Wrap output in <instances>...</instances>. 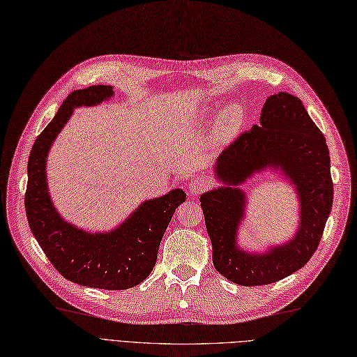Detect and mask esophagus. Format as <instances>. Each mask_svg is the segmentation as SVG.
I'll return each mask as SVG.
<instances>
[{
    "label": "esophagus",
    "mask_w": 357,
    "mask_h": 357,
    "mask_svg": "<svg viewBox=\"0 0 357 357\" xmlns=\"http://www.w3.org/2000/svg\"><path fill=\"white\" fill-rule=\"evenodd\" d=\"M208 180L204 178V177H196V178H192L188 184V189H189V193L190 195H199L202 193L205 189H208Z\"/></svg>",
    "instance_id": "obj_1"
}]
</instances>
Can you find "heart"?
I'll return each mask as SVG.
<instances>
[{"label": "heart", "mask_w": 357, "mask_h": 357, "mask_svg": "<svg viewBox=\"0 0 357 357\" xmlns=\"http://www.w3.org/2000/svg\"><path fill=\"white\" fill-rule=\"evenodd\" d=\"M245 122V109L233 103L226 106L217 116V121L213 128V143L218 146H225L235 140L243 127Z\"/></svg>", "instance_id": "obj_1"}]
</instances>
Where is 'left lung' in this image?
Returning <instances> with one entry per match:
<instances>
[{
  "instance_id": "left-lung-1",
  "label": "left lung",
  "mask_w": 357,
  "mask_h": 357,
  "mask_svg": "<svg viewBox=\"0 0 357 357\" xmlns=\"http://www.w3.org/2000/svg\"><path fill=\"white\" fill-rule=\"evenodd\" d=\"M267 167L279 169L296 188L299 229L288 243L266 253H248L237 245L246 204V195L237 186ZM214 176L223 186L201 195L199 202L217 272L233 284L257 287L273 284L305 266L322 239L334 186L326 140L298 97L288 93L267 97L260 124L221 152Z\"/></svg>"
}]
</instances>
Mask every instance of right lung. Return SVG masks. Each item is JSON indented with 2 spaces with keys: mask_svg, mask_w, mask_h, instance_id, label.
Returning <instances> with one entry per match:
<instances>
[{
  "mask_svg": "<svg viewBox=\"0 0 357 357\" xmlns=\"http://www.w3.org/2000/svg\"><path fill=\"white\" fill-rule=\"evenodd\" d=\"M110 85H91L72 91L56 116L36 137L28 162L24 210L36 242L57 272L82 287L128 289L139 285L155 267L159 243L176 208L186 193L173 189L144 201L137 210L110 231L91 233L60 217L48 193L47 156L61 128L81 106H96L110 99Z\"/></svg>",
  "mask_w": 357,
  "mask_h": 357,
  "instance_id": "1",
  "label": "right lung"
}]
</instances>
